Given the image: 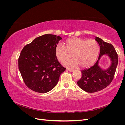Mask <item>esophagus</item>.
I'll return each mask as SVG.
<instances>
[{
	"label": "esophagus",
	"mask_w": 125,
	"mask_h": 125,
	"mask_svg": "<svg viewBox=\"0 0 125 125\" xmlns=\"http://www.w3.org/2000/svg\"><path fill=\"white\" fill-rule=\"evenodd\" d=\"M69 71H70V72H73V71H74V70H73V69H67Z\"/></svg>",
	"instance_id": "1"
}]
</instances>
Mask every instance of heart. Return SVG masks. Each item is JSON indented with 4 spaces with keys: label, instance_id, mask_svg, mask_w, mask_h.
Segmentation results:
<instances>
[{
    "label": "heart",
    "instance_id": "1",
    "mask_svg": "<svg viewBox=\"0 0 125 125\" xmlns=\"http://www.w3.org/2000/svg\"><path fill=\"white\" fill-rule=\"evenodd\" d=\"M99 51V45L96 41L73 37L66 41L65 47L57 45L55 55L58 61L62 62L72 54L74 58L63 62V65L67 67H75L79 65L80 67L86 68L95 62Z\"/></svg>",
    "mask_w": 125,
    "mask_h": 125
}]
</instances>
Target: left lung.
I'll list each match as a JSON object with an SVG mask.
<instances>
[{"label": "left lung", "instance_id": "obj_1", "mask_svg": "<svg viewBox=\"0 0 125 125\" xmlns=\"http://www.w3.org/2000/svg\"><path fill=\"white\" fill-rule=\"evenodd\" d=\"M95 40L100 47L99 58L94 66L81 70L82 77L77 82L81 89L89 93L99 91L109 85L114 79L118 64V55L114 46L98 37ZM104 55H108L111 60V65L106 70H103L98 65L99 60Z\"/></svg>", "mask_w": 125, "mask_h": 125}]
</instances>
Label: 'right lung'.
Masks as SVG:
<instances>
[{
	"mask_svg": "<svg viewBox=\"0 0 125 125\" xmlns=\"http://www.w3.org/2000/svg\"><path fill=\"white\" fill-rule=\"evenodd\" d=\"M62 39L56 35L45 34L22 49L18 60L19 69L29 89L44 93L57 84L60 75L66 70L55 55V47Z\"/></svg>",
	"mask_w": 125,
	"mask_h": 125,
	"instance_id": "right-lung-1",
	"label": "right lung"
}]
</instances>
